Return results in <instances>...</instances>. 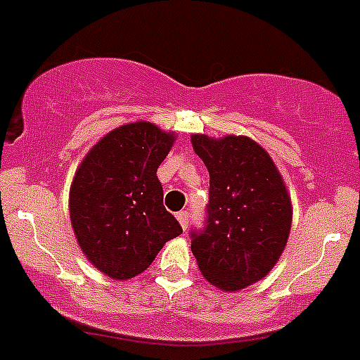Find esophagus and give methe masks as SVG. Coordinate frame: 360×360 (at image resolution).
Here are the masks:
<instances>
[{
	"instance_id": "esophagus-1",
	"label": "esophagus",
	"mask_w": 360,
	"mask_h": 360,
	"mask_svg": "<svg viewBox=\"0 0 360 360\" xmlns=\"http://www.w3.org/2000/svg\"><path fill=\"white\" fill-rule=\"evenodd\" d=\"M189 212H187V210H180V212L176 214V219H178V223H180V225H182V229L186 230L187 226H189Z\"/></svg>"
}]
</instances>
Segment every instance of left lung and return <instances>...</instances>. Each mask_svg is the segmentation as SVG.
<instances>
[{
	"instance_id": "obj_1",
	"label": "left lung",
	"mask_w": 360,
	"mask_h": 360,
	"mask_svg": "<svg viewBox=\"0 0 360 360\" xmlns=\"http://www.w3.org/2000/svg\"><path fill=\"white\" fill-rule=\"evenodd\" d=\"M210 174L207 221L191 232L198 268L212 285L239 291L268 275L291 232L292 207L268 151L245 135L191 137Z\"/></svg>"
}]
</instances>
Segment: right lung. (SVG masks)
Returning <instances> with one entry per match:
<instances>
[{
  "mask_svg": "<svg viewBox=\"0 0 360 360\" xmlns=\"http://www.w3.org/2000/svg\"><path fill=\"white\" fill-rule=\"evenodd\" d=\"M173 131L135 121L114 128L85 155L69 191L78 246L94 268L114 280L143 273L182 226L164 207L157 169Z\"/></svg>",
  "mask_w": 360,
  "mask_h": 360,
  "instance_id": "add662e5",
  "label": "right lung"
}]
</instances>
